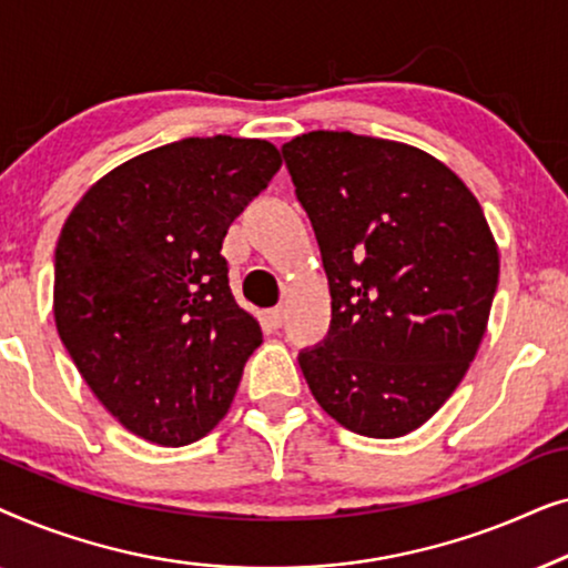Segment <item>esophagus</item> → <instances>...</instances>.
I'll list each match as a JSON object with an SVG mask.
<instances>
[{
	"label": "esophagus",
	"instance_id": "esophagus-1",
	"mask_svg": "<svg viewBox=\"0 0 568 568\" xmlns=\"http://www.w3.org/2000/svg\"><path fill=\"white\" fill-rule=\"evenodd\" d=\"M266 321H268L271 328H282V323H284V310H282V307L268 310V313H266Z\"/></svg>",
	"mask_w": 568,
	"mask_h": 568
}]
</instances>
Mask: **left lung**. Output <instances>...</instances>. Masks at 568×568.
<instances>
[{"instance_id": "left-lung-1", "label": "left lung", "mask_w": 568, "mask_h": 568, "mask_svg": "<svg viewBox=\"0 0 568 568\" xmlns=\"http://www.w3.org/2000/svg\"><path fill=\"white\" fill-rule=\"evenodd\" d=\"M331 286V328L302 348L341 426L393 439L437 414L476 356L499 251L460 178L416 146L310 131L282 146Z\"/></svg>"}]
</instances>
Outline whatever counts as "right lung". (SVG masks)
Here are the masks:
<instances>
[{
  "label": "right lung",
  "mask_w": 568,
  "mask_h": 568,
  "mask_svg": "<svg viewBox=\"0 0 568 568\" xmlns=\"http://www.w3.org/2000/svg\"><path fill=\"white\" fill-rule=\"evenodd\" d=\"M278 168L263 139L189 136L111 170L67 216L57 331L136 437L183 447L227 414L263 336L232 297L222 243Z\"/></svg>",
  "instance_id": "obj_1"
}]
</instances>
